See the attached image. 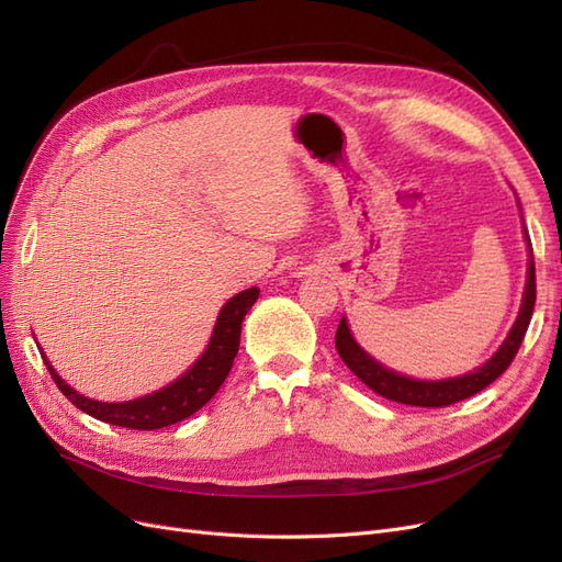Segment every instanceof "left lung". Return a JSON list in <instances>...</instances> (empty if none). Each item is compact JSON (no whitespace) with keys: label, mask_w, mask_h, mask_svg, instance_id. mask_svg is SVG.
<instances>
[{"label":"left lung","mask_w":562,"mask_h":562,"mask_svg":"<svg viewBox=\"0 0 562 562\" xmlns=\"http://www.w3.org/2000/svg\"><path fill=\"white\" fill-rule=\"evenodd\" d=\"M525 241H527V248H530V265H527V283H525L518 318L514 323L512 333H508V337L497 349V353L492 356V359L487 363H483L481 368L467 372V375L438 380V382L405 378V375H401V372L384 368L382 363H378L370 353H366L359 347V342H356L353 335L349 333L345 316H342V321H339L337 333H335V347H337L339 359L347 363V368L368 389H372L375 394H380L389 401H396V403L417 405V407H446V405H452L457 401H464L473 394H479V391H483L487 384L495 382L502 372L512 366V361L516 359V353L520 349L522 337L527 333V326H530L535 300H537V283H535V260H532L530 236H525Z\"/></svg>","instance_id":"1"}]
</instances>
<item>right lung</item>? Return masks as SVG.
<instances>
[{
    "instance_id": "1",
    "label": "right lung",
    "mask_w": 562,
    "mask_h": 562,
    "mask_svg": "<svg viewBox=\"0 0 562 562\" xmlns=\"http://www.w3.org/2000/svg\"><path fill=\"white\" fill-rule=\"evenodd\" d=\"M260 291L258 288H248V291L236 293L223 310L217 314L215 328L211 335V342L206 351L201 353V359L184 372L182 378L171 382L168 386L155 391V394L140 396L135 401L124 403H103L93 401L60 380L54 366L42 351V359L54 378L56 386L63 391L67 401H72L81 413H87L100 422L114 424V427H126L135 431H151V429H164L171 427L176 422H182L196 411L206 405L215 391L223 386L225 378L229 375L234 356L239 351V337H241V323L248 314V310L258 300Z\"/></svg>"
}]
</instances>
